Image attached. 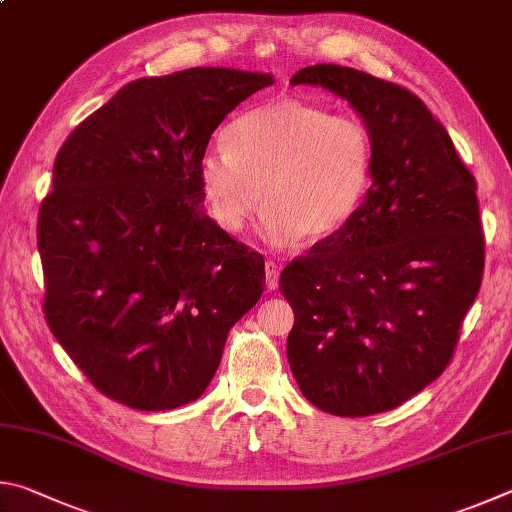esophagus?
I'll return each instance as SVG.
<instances>
[{"mask_svg": "<svg viewBox=\"0 0 512 512\" xmlns=\"http://www.w3.org/2000/svg\"><path fill=\"white\" fill-rule=\"evenodd\" d=\"M279 274H281V267L276 265L274 261H267L265 263V283L270 290L279 288Z\"/></svg>", "mask_w": 512, "mask_h": 512, "instance_id": "obj_1", "label": "esophagus"}]
</instances>
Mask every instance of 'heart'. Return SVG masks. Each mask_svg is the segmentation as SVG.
I'll return each instance as SVG.
<instances>
[{
	"label": "heart",
	"mask_w": 512,
	"mask_h": 512,
	"mask_svg": "<svg viewBox=\"0 0 512 512\" xmlns=\"http://www.w3.org/2000/svg\"><path fill=\"white\" fill-rule=\"evenodd\" d=\"M378 141L360 116L333 114L279 98L238 116L227 146L200 159V184L213 220L238 233L263 204L274 242L337 236L369 197Z\"/></svg>",
	"instance_id": "obj_1"
}]
</instances>
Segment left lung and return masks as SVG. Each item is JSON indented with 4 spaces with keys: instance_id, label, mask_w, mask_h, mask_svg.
<instances>
[{
    "instance_id": "obj_1",
    "label": "left lung",
    "mask_w": 512,
    "mask_h": 512,
    "mask_svg": "<svg viewBox=\"0 0 512 512\" xmlns=\"http://www.w3.org/2000/svg\"><path fill=\"white\" fill-rule=\"evenodd\" d=\"M290 83L351 103L375 134L378 164L355 218L281 274L294 310L288 362L326 414H382L452 360L486 258L477 184L409 89L342 65L299 69Z\"/></svg>"
}]
</instances>
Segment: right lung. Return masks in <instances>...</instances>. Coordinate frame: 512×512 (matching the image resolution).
Wrapping results in <instances>:
<instances>
[{
	"mask_svg": "<svg viewBox=\"0 0 512 512\" xmlns=\"http://www.w3.org/2000/svg\"><path fill=\"white\" fill-rule=\"evenodd\" d=\"M272 83L229 67L132 80L58 150L38 215L44 317L125 407L200 398L261 299L263 256L204 211L200 159L224 116Z\"/></svg>",
	"mask_w": 512,
	"mask_h": 512,
	"instance_id": "obj_1",
	"label": "right lung"
}]
</instances>
